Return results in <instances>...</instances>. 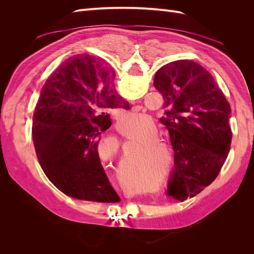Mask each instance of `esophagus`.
<instances>
[{"mask_svg":"<svg viewBox=\"0 0 254 254\" xmlns=\"http://www.w3.org/2000/svg\"><path fill=\"white\" fill-rule=\"evenodd\" d=\"M132 111H137V109H136V107H132Z\"/></svg>","mask_w":254,"mask_h":254,"instance_id":"1","label":"esophagus"}]
</instances>
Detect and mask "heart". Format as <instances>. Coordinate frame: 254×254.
Returning <instances> with one entry per match:
<instances>
[{"instance_id":"obj_1","label":"heart","mask_w":254,"mask_h":254,"mask_svg":"<svg viewBox=\"0 0 254 254\" xmlns=\"http://www.w3.org/2000/svg\"><path fill=\"white\" fill-rule=\"evenodd\" d=\"M134 117L130 115V117H127L126 119H123L120 121V129L124 132H129L130 128L133 125V121ZM141 136L144 135H150L151 137H148V139H145L141 143V147L135 148L132 159L136 161L139 164L142 165H147L149 167L155 165L158 161L162 157V151L160 150L159 147L157 146H160V147H163L166 152H170V146L163 140L162 137L157 136L158 135V130L155 124H149L146 126L145 128L142 129V132L140 133ZM99 151L105 156L108 157H115L119 155L120 151V146L119 143L115 141L112 137H109V139H106L102 142L101 146H99Z\"/></svg>"}]
</instances>
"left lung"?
<instances>
[{
  "label": "left lung",
  "mask_w": 254,
  "mask_h": 254,
  "mask_svg": "<svg viewBox=\"0 0 254 254\" xmlns=\"http://www.w3.org/2000/svg\"><path fill=\"white\" fill-rule=\"evenodd\" d=\"M153 86L163 96L164 115L175 151L167 195L184 201L216 179L228 157L231 108L213 76L191 60L160 67Z\"/></svg>",
  "instance_id": "obj_1"
}]
</instances>
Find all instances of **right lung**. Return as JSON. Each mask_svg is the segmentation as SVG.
Instances as JSON below:
<instances>
[{
    "instance_id": "right-lung-1",
    "label": "right lung",
    "mask_w": 254,
    "mask_h": 254,
    "mask_svg": "<svg viewBox=\"0 0 254 254\" xmlns=\"http://www.w3.org/2000/svg\"><path fill=\"white\" fill-rule=\"evenodd\" d=\"M114 74L87 54L64 61L43 84L33 118V140L44 174L59 190L80 200L119 202L99 160V135L110 112L129 109Z\"/></svg>"
}]
</instances>
